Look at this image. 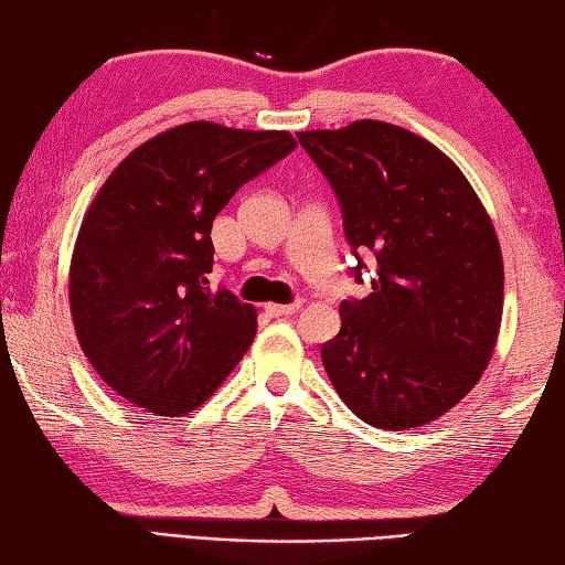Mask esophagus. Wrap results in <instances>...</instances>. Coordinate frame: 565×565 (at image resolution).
Segmentation results:
<instances>
[{"instance_id": "34e87169", "label": "esophagus", "mask_w": 565, "mask_h": 565, "mask_svg": "<svg viewBox=\"0 0 565 565\" xmlns=\"http://www.w3.org/2000/svg\"><path fill=\"white\" fill-rule=\"evenodd\" d=\"M301 309V301H294V303H264V311L269 313V317H291Z\"/></svg>"}]
</instances>
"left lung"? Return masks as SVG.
Masks as SVG:
<instances>
[{"instance_id":"left-lung-1","label":"left lung","mask_w":565,"mask_h":565,"mask_svg":"<svg viewBox=\"0 0 565 565\" xmlns=\"http://www.w3.org/2000/svg\"><path fill=\"white\" fill-rule=\"evenodd\" d=\"M296 137L337 191L353 254L376 256L371 294L341 303L323 369L366 424H431L478 384L499 339L503 256L491 216L441 149L396 124Z\"/></svg>"}]
</instances>
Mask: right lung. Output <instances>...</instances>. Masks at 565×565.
<instances>
[{
    "instance_id": "add662e5",
    "label": "right lung",
    "mask_w": 565,
    "mask_h": 565,
    "mask_svg": "<svg viewBox=\"0 0 565 565\" xmlns=\"http://www.w3.org/2000/svg\"><path fill=\"white\" fill-rule=\"evenodd\" d=\"M289 131L179 124L111 171L82 218L70 306L84 356L151 416L204 404L256 337V309L209 289L212 226L238 186L291 154Z\"/></svg>"
}]
</instances>
